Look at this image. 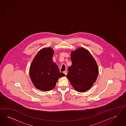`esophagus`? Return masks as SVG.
<instances>
[{"instance_id": "1", "label": "esophagus", "mask_w": 126, "mask_h": 126, "mask_svg": "<svg viewBox=\"0 0 126 126\" xmlns=\"http://www.w3.org/2000/svg\"><path fill=\"white\" fill-rule=\"evenodd\" d=\"M63 73H64V74H65V75H66L67 74V72L66 71H65L63 72Z\"/></svg>"}]
</instances>
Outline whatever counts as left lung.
<instances>
[{
    "label": "left lung",
    "instance_id": "left-lung-1",
    "mask_svg": "<svg viewBox=\"0 0 126 126\" xmlns=\"http://www.w3.org/2000/svg\"><path fill=\"white\" fill-rule=\"evenodd\" d=\"M72 65L66 77L77 92H86L92 87L98 75L96 62L87 50L80 47L71 54Z\"/></svg>",
    "mask_w": 126,
    "mask_h": 126
}]
</instances>
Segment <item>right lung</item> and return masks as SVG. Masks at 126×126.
<instances>
[{
    "instance_id": "obj_1",
    "label": "right lung",
    "mask_w": 126,
    "mask_h": 126,
    "mask_svg": "<svg viewBox=\"0 0 126 126\" xmlns=\"http://www.w3.org/2000/svg\"><path fill=\"white\" fill-rule=\"evenodd\" d=\"M54 51L51 47L40 50L32 61L30 76L34 86L44 92L54 88L59 78L65 76L53 61Z\"/></svg>"
}]
</instances>
